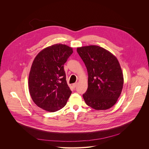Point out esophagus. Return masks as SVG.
Masks as SVG:
<instances>
[{"mask_svg": "<svg viewBox=\"0 0 149 149\" xmlns=\"http://www.w3.org/2000/svg\"><path fill=\"white\" fill-rule=\"evenodd\" d=\"M77 83H74L73 84V88H76L77 86Z\"/></svg>", "mask_w": 149, "mask_h": 149, "instance_id": "1", "label": "esophagus"}]
</instances>
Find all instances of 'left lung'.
<instances>
[{
  "label": "left lung",
  "mask_w": 149,
  "mask_h": 149,
  "mask_svg": "<svg viewBox=\"0 0 149 149\" xmlns=\"http://www.w3.org/2000/svg\"><path fill=\"white\" fill-rule=\"evenodd\" d=\"M88 74V89L83 95L85 103L96 110L113 106L120 96L123 74L118 59L105 49L95 45L77 49Z\"/></svg>",
  "instance_id": "8db88e82"
}]
</instances>
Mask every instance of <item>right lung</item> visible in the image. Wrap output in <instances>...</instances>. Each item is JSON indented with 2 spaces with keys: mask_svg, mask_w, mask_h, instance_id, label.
Returning <instances> with one entry per match:
<instances>
[{
  "mask_svg": "<svg viewBox=\"0 0 149 149\" xmlns=\"http://www.w3.org/2000/svg\"><path fill=\"white\" fill-rule=\"evenodd\" d=\"M72 53V47L56 44L36 57L29 73V87L37 106L56 112L66 105L72 91L66 83L64 65Z\"/></svg>",
  "mask_w": 149,
  "mask_h": 149,
  "instance_id": "add662e5",
  "label": "right lung"
}]
</instances>
